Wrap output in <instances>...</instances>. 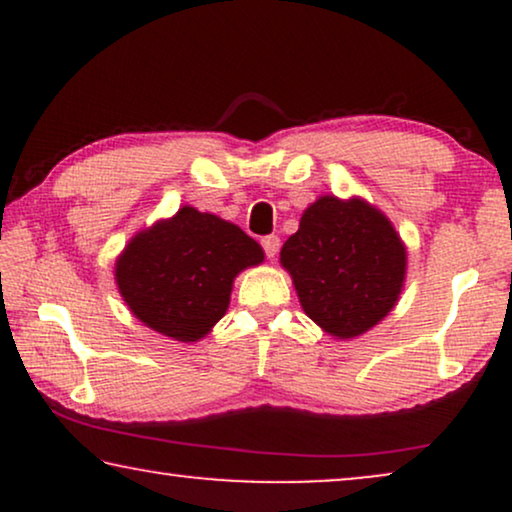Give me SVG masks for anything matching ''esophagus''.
I'll return each instance as SVG.
<instances>
[{
	"mask_svg": "<svg viewBox=\"0 0 512 512\" xmlns=\"http://www.w3.org/2000/svg\"><path fill=\"white\" fill-rule=\"evenodd\" d=\"M261 247H263V251H265V256H268V258H275V256H277V251H279V237H277V235H268V237H263V240H261Z\"/></svg>",
	"mask_w": 512,
	"mask_h": 512,
	"instance_id": "1",
	"label": "esophagus"
}]
</instances>
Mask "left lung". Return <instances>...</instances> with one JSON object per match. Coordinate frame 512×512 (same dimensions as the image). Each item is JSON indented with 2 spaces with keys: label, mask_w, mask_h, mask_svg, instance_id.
<instances>
[{
  "label": "left lung",
  "mask_w": 512,
  "mask_h": 512,
  "mask_svg": "<svg viewBox=\"0 0 512 512\" xmlns=\"http://www.w3.org/2000/svg\"><path fill=\"white\" fill-rule=\"evenodd\" d=\"M282 265L307 317L335 338H354L396 305L405 247L387 216L368 202L324 195L284 242Z\"/></svg>",
  "instance_id": "1"
}]
</instances>
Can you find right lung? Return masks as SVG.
<instances>
[{
	"label": "right lung",
	"mask_w": 512,
	"mask_h": 512,
	"mask_svg": "<svg viewBox=\"0 0 512 512\" xmlns=\"http://www.w3.org/2000/svg\"><path fill=\"white\" fill-rule=\"evenodd\" d=\"M261 261V244L235 223L181 207L132 237L116 261V282L139 321L195 342L226 314L237 272Z\"/></svg>",
	"instance_id": "add662e5"
}]
</instances>
